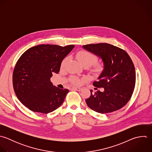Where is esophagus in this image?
I'll list each match as a JSON object with an SVG mask.
<instances>
[{
	"label": "esophagus",
	"instance_id": "1",
	"mask_svg": "<svg viewBox=\"0 0 152 152\" xmlns=\"http://www.w3.org/2000/svg\"><path fill=\"white\" fill-rule=\"evenodd\" d=\"M72 89L77 91H81L82 90V88H72Z\"/></svg>",
	"mask_w": 152,
	"mask_h": 152
}]
</instances>
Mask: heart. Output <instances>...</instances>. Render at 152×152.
Returning a JSON list of instances; mask_svg holds the SVG:
<instances>
[{
  "label": "heart",
  "instance_id": "obj_1",
  "mask_svg": "<svg viewBox=\"0 0 152 152\" xmlns=\"http://www.w3.org/2000/svg\"><path fill=\"white\" fill-rule=\"evenodd\" d=\"M76 58L79 61V62L82 64L83 66H91L94 64L96 63L98 61V57L96 56L93 53L86 51V50H81L79 51L76 54ZM67 62V58H65L63 60L61 63V67H64ZM104 69L103 64H98L94 69V72L96 73H101ZM71 82L75 85H80L82 83V80L79 78L73 76L71 78Z\"/></svg>",
  "mask_w": 152,
  "mask_h": 152
}]
</instances>
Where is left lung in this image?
Wrapping results in <instances>:
<instances>
[{
	"instance_id": "left-lung-1",
	"label": "left lung",
	"mask_w": 152,
	"mask_h": 152,
	"mask_svg": "<svg viewBox=\"0 0 152 152\" xmlns=\"http://www.w3.org/2000/svg\"><path fill=\"white\" fill-rule=\"evenodd\" d=\"M83 48L99 56L104 63V69L93 83L94 86L103 88L86 99L88 106L101 114L117 111L130 99L136 84V71L134 64L126 51L107 43L91 44Z\"/></svg>"
}]
</instances>
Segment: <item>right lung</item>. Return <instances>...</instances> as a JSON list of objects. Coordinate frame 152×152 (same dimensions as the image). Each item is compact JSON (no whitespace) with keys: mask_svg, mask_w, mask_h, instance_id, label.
<instances>
[{"mask_svg":"<svg viewBox=\"0 0 152 152\" xmlns=\"http://www.w3.org/2000/svg\"><path fill=\"white\" fill-rule=\"evenodd\" d=\"M74 47L40 44L27 50L18 59L13 72V89L29 110L47 114L63 104L69 90L53 86L50 78L59 72L61 61Z\"/></svg>","mask_w":152,"mask_h":152,"instance_id":"add662e5","label":"right lung"}]
</instances>
